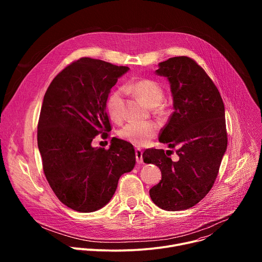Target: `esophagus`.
Returning <instances> with one entry per match:
<instances>
[{"instance_id":"obj_1","label":"esophagus","mask_w":262,"mask_h":262,"mask_svg":"<svg viewBox=\"0 0 262 262\" xmlns=\"http://www.w3.org/2000/svg\"><path fill=\"white\" fill-rule=\"evenodd\" d=\"M136 160L138 164H142L143 163V151L141 150L140 148L136 149Z\"/></svg>"}]
</instances>
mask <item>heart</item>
I'll return each instance as SVG.
<instances>
[{
    "label": "heart",
    "mask_w": 262,
    "mask_h": 262,
    "mask_svg": "<svg viewBox=\"0 0 262 262\" xmlns=\"http://www.w3.org/2000/svg\"><path fill=\"white\" fill-rule=\"evenodd\" d=\"M124 89L140 97L148 106L156 107L164 99L162 86L150 79H141L129 82ZM106 111L112 120L120 122L124 115V92L118 88L112 91L106 99ZM159 126L154 121L129 122L118 133L119 137L136 146H144L158 133Z\"/></svg>",
    "instance_id": "obj_1"
}]
</instances>
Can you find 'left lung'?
Here are the masks:
<instances>
[{"mask_svg":"<svg viewBox=\"0 0 262 262\" xmlns=\"http://www.w3.org/2000/svg\"><path fill=\"white\" fill-rule=\"evenodd\" d=\"M156 73L168 79L174 107L159 141L176 148L179 159L173 162L167 156L171 150L146 149L144 163L157 165L162 172L149 195L162 209H188L210 191L226 152L225 107L211 79L189 57L161 62Z\"/></svg>","mask_w":262,"mask_h":262,"instance_id":"8db88e82","label":"left lung"}]
</instances>
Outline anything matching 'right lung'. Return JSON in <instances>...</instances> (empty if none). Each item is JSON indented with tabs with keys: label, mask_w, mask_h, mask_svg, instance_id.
Here are the masks:
<instances>
[{
	"label": "right lung",
	"mask_w": 262,
	"mask_h": 262,
	"mask_svg": "<svg viewBox=\"0 0 262 262\" xmlns=\"http://www.w3.org/2000/svg\"><path fill=\"white\" fill-rule=\"evenodd\" d=\"M128 70L82 58L59 72L45 94L37 127L45 175L58 199L76 211L103 207L120 176L135 167V149L126 141L113 138L106 150L91 145L111 130L106 99Z\"/></svg>",
	"instance_id": "1"
}]
</instances>
